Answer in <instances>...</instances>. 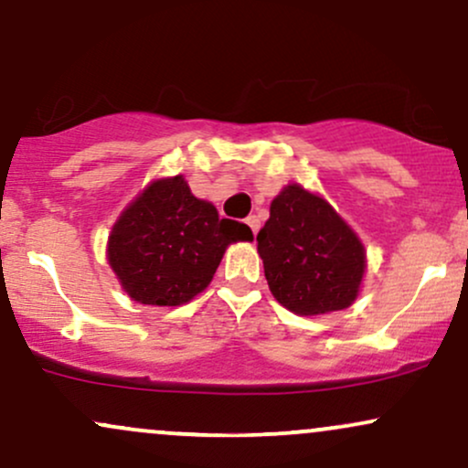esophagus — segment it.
I'll return each mask as SVG.
<instances>
[{"label":"esophagus","instance_id":"esophagus-1","mask_svg":"<svg viewBox=\"0 0 468 468\" xmlns=\"http://www.w3.org/2000/svg\"><path fill=\"white\" fill-rule=\"evenodd\" d=\"M246 224H249L250 227V230L252 233L257 235V230H259V227H261V219H259V216H249L246 218Z\"/></svg>","mask_w":468,"mask_h":468}]
</instances>
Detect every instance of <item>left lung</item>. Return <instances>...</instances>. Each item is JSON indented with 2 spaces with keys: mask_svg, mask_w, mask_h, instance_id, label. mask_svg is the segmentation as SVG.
<instances>
[{
  "mask_svg": "<svg viewBox=\"0 0 468 468\" xmlns=\"http://www.w3.org/2000/svg\"><path fill=\"white\" fill-rule=\"evenodd\" d=\"M272 296L298 316H323L351 307L366 272L357 233L323 196L290 183L270 202L257 235Z\"/></svg>",
  "mask_w": 468,
  "mask_h": 468,
  "instance_id": "1",
  "label": "left lung"
}]
</instances>
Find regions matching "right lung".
Returning a JSON list of instances; mask_svg holds the SVG:
<instances>
[{
    "instance_id": "right-lung-1",
    "label": "right lung",
    "mask_w": 468,
    "mask_h": 468,
    "mask_svg": "<svg viewBox=\"0 0 468 468\" xmlns=\"http://www.w3.org/2000/svg\"><path fill=\"white\" fill-rule=\"evenodd\" d=\"M250 239L246 224L219 218L176 174L152 180L120 213L106 259L133 301L178 307L207 290L230 244Z\"/></svg>"
}]
</instances>
